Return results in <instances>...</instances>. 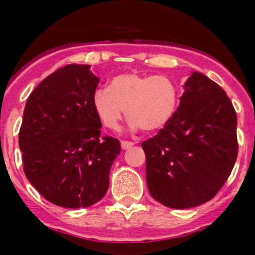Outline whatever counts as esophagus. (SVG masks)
Instances as JSON below:
<instances>
[{
    "label": "esophagus",
    "instance_id": "obj_1",
    "mask_svg": "<svg viewBox=\"0 0 255 255\" xmlns=\"http://www.w3.org/2000/svg\"><path fill=\"white\" fill-rule=\"evenodd\" d=\"M121 145H122V149L127 150L129 149V147H132V146L134 145V142H130V141H122Z\"/></svg>",
    "mask_w": 255,
    "mask_h": 255
}]
</instances>
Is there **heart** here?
<instances>
[{"mask_svg": "<svg viewBox=\"0 0 255 255\" xmlns=\"http://www.w3.org/2000/svg\"><path fill=\"white\" fill-rule=\"evenodd\" d=\"M178 86L167 75L125 73L97 90L92 105L101 125L117 129L126 110L130 128L152 132L164 127L178 105Z\"/></svg>", "mask_w": 255, "mask_h": 255, "instance_id": "1", "label": "heart"}]
</instances>
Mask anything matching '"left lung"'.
Returning a JSON list of instances; mask_svg holds the SVG:
<instances>
[{"label": "left lung", "mask_w": 255, "mask_h": 255, "mask_svg": "<svg viewBox=\"0 0 255 255\" xmlns=\"http://www.w3.org/2000/svg\"><path fill=\"white\" fill-rule=\"evenodd\" d=\"M238 117L225 91L194 72L173 117L141 143L146 182L165 207L186 209L213 199L238 158Z\"/></svg>", "instance_id": "obj_1"}]
</instances>
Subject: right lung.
Here are the masks:
<instances>
[{"label": "right lung", "mask_w": 255, "mask_h": 255, "mask_svg": "<svg viewBox=\"0 0 255 255\" xmlns=\"http://www.w3.org/2000/svg\"><path fill=\"white\" fill-rule=\"evenodd\" d=\"M99 78L90 65L69 64L33 90L23 114L19 147L26 178L50 203L86 208L104 198L119 140L101 136L92 105Z\"/></svg>", "instance_id": "add662e5"}]
</instances>
